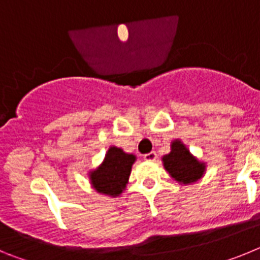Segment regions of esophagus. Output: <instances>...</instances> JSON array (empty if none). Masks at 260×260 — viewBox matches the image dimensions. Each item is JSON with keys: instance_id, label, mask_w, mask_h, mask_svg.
I'll use <instances>...</instances> for the list:
<instances>
[{"instance_id": "1", "label": "esophagus", "mask_w": 260, "mask_h": 260, "mask_svg": "<svg viewBox=\"0 0 260 260\" xmlns=\"http://www.w3.org/2000/svg\"><path fill=\"white\" fill-rule=\"evenodd\" d=\"M156 157H157V155H156V152L146 153V155L143 156V158H144V160H146V161H155Z\"/></svg>"}]
</instances>
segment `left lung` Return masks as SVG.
Listing matches in <instances>:
<instances>
[{"label":"left lung","instance_id":"8db88e82","mask_svg":"<svg viewBox=\"0 0 260 260\" xmlns=\"http://www.w3.org/2000/svg\"><path fill=\"white\" fill-rule=\"evenodd\" d=\"M162 162L172 178L182 185L197 182L206 172V164L192 156L180 139L172 142L171 152L162 157Z\"/></svg>","mask_w":260,"mask_h":260}]
</instances>
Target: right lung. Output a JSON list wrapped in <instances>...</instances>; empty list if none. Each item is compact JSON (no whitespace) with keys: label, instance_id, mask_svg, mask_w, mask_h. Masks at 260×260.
<instances>
[{"label":"right lung","instance_id":"right-lung-1","mask_svg":"<svg viewBox=\"0 0 260 260\" xmlns=\"http://www.w3.org/2000/svg\"><path fill=\"white\" fill-rule=\"evenodd\" d=\"M135 160L137 157L133 153L123 152L122 148L118 147H109L104 161L95 171L89 172V180L93 189L109 197L122 194Z\"/></svg>","mask_w":260,"mask_h":260}]
</instances>
